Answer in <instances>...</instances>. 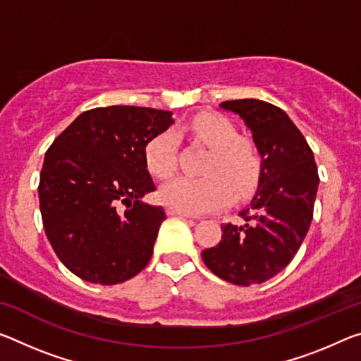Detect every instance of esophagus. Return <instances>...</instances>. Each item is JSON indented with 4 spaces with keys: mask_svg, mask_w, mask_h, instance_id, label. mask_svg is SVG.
I'll return each mask as SVG.
<instances>
[{
    "mask_svg": "<svg viewBox=\"0 0 361 361\" xmlns=\"http://www.w3.org/2000/svg\"><path fill=\"white\" fill-rule=\"evenodd\" d=\"M167 215L170 216H181V219H194L191 214H185V212H180V210H175V209H167Z\"/></svg>",
    "mask_w": 361,
    "mask_h": 361,
    "instance_id": "34e87169",
    "label": "esophagus"
}]
</instances>
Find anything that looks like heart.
<instances>
[{
	"mask_svg": "<svg viewBox=\"0 0 361 361\" xmlns=\"http://www.w3.org/2000/svg\"><path fill=\"white\" fill-rule=\"evenodd\" d=\"M191 133L215 151L205 178L178 176L160 188L159 199L170 209L185 214H207L230 205L234 197L254 190L260 175L259 154L250 145L239 142L230 120L216 114H201L190 125ZM146 167L156 178H169L176 170L178 138L167 130L147 142Z\"/></svg>",
	"mask_w": 361,
	"mask_h": 361,
	"instance_id": "1",
	"label": "heart"
}]
</instances>
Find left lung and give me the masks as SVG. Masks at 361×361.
<instances>
[{
	"mask_svg": "<svg viewBox=\"0 0 361 361\" xmlns=\"http://www.w3.org/2000/svg\"><path fill=\"white\" fill-rule=\"evenodd\" d=\"M243 118L260 157L257 192L243 225H221V241L202 250L212 273L236 286L260 284L294 259L313 216L319 178L304 135L283 109L260 99L225 101Z\"/></svg>",
	"mask_w": 361,
	"mask_h": 361,
	"instance_id": "1",
	"label": "left lung"
}]
</instances>
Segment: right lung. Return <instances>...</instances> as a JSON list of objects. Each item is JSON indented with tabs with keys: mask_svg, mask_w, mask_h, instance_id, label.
<instances>
[{
	"mask_svg": "<svg viewBox=\"0 0 361 361\" xmlns=\"http://www.w3.org/2000/svg\"><path fill=\"white\" fill-rule=\"evenodd\" d=\"M173 122L159 109L96 107L47 151L38 186L44 233L83 281L118 284L149 263L165 212L142 202L156 191L145 149Z\"/></svg>",
	"mask_w": 361,
	"mask_h": 361,
	"instance_id": "1",
	"label": "right lung"
}]
</instances>
